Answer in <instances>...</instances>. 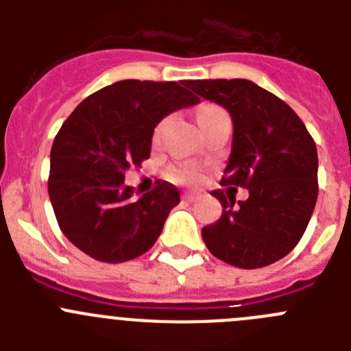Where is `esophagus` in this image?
<instances>
[{
    "label": "esophagus",
    "mask_w": 351,
    "mask_h": 351,
    "mask_svg": "<svg viewBox=\"0 0 351 351\" xmlns=\"http://www.w3.org/2000/svg\"><path fill=\"white\" fill-rule=\"evenodd\" d=\"M198 198L197 193H193V191H186V193H182V200H186V202H195Z\"/></svg>",
    "instance_id": "1"
}]
</instances>
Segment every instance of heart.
<instances>
[{
    "label": "heart",
    "instance_id": "heart-1",
    "mask_svg": "<svg viewBox=\"0 0 351 351\" xmlns=\"http://www.w3.org/2000/svg\"><path fill=\"white\" fill-rule=\"evenodd\" d=\"M219 116H226V112L223 110L221 107L218 105H204L200 107L197 114V119H198V125L204 126L206 123L209 121L216 119ZM161 135V125H158L153 132V141L156 142ZM200 170L193 165H181V167H173L172 170L169 172V178L172 179L173 182H179V184H195V182L200 181Z\"/></svg>",
    "mask_w": 351,
    "mask_h": 351
}]
</instances>
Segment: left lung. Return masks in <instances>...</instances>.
<instances>
[{
  "instance_id": "8db88e82",
  "label": "left lung",
  "mask_w": 351,
  "mask_h": 351,
  "mask_svg": "<svg viewBox=\"0 0 351 351\" xmlns=\"http://www.w3.org/2000/svg\"><path fill=\"white\" fill-rule=\"evenodd\" d=\"M234 121L223 186L247 188V200L210 195L221 218L202 228L207 250L241 269H260L287 256L304 235L318 197V154L300 117L281 98L246 79L188 80Z\"/></svg>"
}]
</instances>
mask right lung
Masks as SVG:
<instances>
[{
	"instance_id": "add662e5",
	"label": "right lung",
	"mask_w": 351,
	"mask_h": 351,
	"mask_svg": "<svg viewBox=\"0 0 351 351\" xmlns=\"http://www.w3.org/2000/svg\"><path fill=\"white\" fill-rule=\"evenodd\" d=\"M197 96L179 82L119 80L68 116L51 149L49 197L61 232L98 262L144 255L160 237L179 191L165 181L141 198L125 173L151 154L154 126Z\"/></svg>"
}]
</instances>
